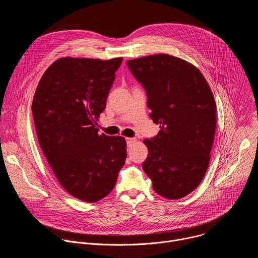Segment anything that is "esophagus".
<instances>
[{"mask_svg": "<svg viewBox=\"0 0 258 258\" xmlns=\"http://www.w3.org/2000/svg\"><path fill=\"white\" fill-rule=\"evenodd\" d=\"M125 141H126V144H127L128 147H131L134 143H136V139L135 138H126Z\"/></svg>", "mask_w": 258, "mask_h": 258, "instance_id": "esophagus-1", "label": "esophagus"}]
</instances>
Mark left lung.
I'll return each instance as SVG.
<instances>
[{
  "mask_svg": "<svg viewBox=\"0 0 258 258\" xmlns=\"http://www.w3.org/2000/svg\"><path fill=\"white\" fill-rule=\"evenodd\" d=\"M134 78L147 94V106L158 135L146 139L144 171L156 193L179 199L204 177L216 126L213 94L197 67L180 58L157 54L127 60Z\"/></svg>",
  "mask_w": 258,
  "mask_h": 258,
  "instance_id": "obj_1",
  "label": "left lung"
}]
</instances>
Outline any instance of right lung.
<instances>
[{"instance_id":"right-lung-1","label":"right lung","mask_w":258,"mask_h":258,"mask_svg":"<svg viewBox=\"0 0 258 258\" xmlns=\"http://www.w3.org/2000/svg\"><path fill=\"white\" fill-rule=\"evenodd\" d=\"M122 58L56 60L32 100L44 155L60 185L73 197L97 202L115 186L126 158L123 137L99 135L97 120Z\"/></svg>"}]
</instances>
